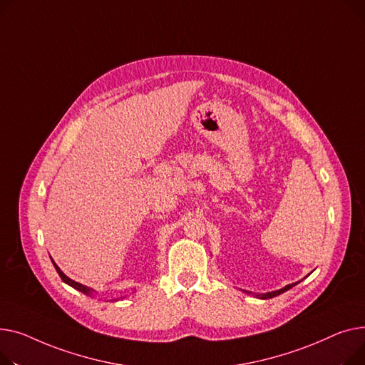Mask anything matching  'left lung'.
I'll return each instance as SVG.
<instances>
[{
	"label": "left lung",
	"instance_id": "8db88e82",
	"mask_svg": "<svg viewBox=\"0 0 365 365\" xmlns=\"http://www.w3.org/2000/svg\"><path fill=\"white\" fill-rule=\"evenodd\" d=\"M299 283V282H297ZM297 283H293V284H287V286H284L283 289H280V290H274V292H268V293H256L255 296L258 297V299H271V297H275V296H278V294H282V293H284V292H287L289 289H292L293 286H296ZM245 293H247V294H250L249 292H245Z\"/></svg>",
	"mask_w": 365,
	"mask_h": 365
}]
</instances>
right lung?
Instances as JSON below:
<instances>
[{
  "mask_svg": "<svg viewBox=\"0 0 365 365\" xmlns=\"http://www.w3.org/2000/svg\"><path fill=\"white\" fill-rule=\"evenodd\" d=\"M51 262H53V265H54V268H56V271L58 272V275H60V278L61 280L66 283V284H69L71 287H73V289H76V290H79V292H82L83 294H87V296H93V294H96L97 292L94 290V289H91V287H88V286H83V284H81V283H76V282H73L72 278H69L66 274H64L58 267H57V264L51 259ZM118 301V299H116Z\"/></svg>",
  "mask_w": 365,
  "mask_h": 365,
  "instance_id": "right-lung-1",
  "label": "right lung"
}]
</instances>
